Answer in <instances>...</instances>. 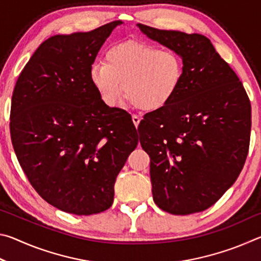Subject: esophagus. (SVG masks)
<instances>
[{
    "instance_id": "obj_1",
    "label": "esophagus",
    "mask_w": 261,
    "mask_h": 261,
    "mask_svg": "<svg viewBox=\"0 0 261 261\" xmlns=\"http://www.w3.org/2000/svg\"><path fill=\"white\" fill-rule=\"evenodd\" d=\"M132 122H134V124L136 127H138L139 123H140V117L137 116V115H132Z\"/></svg>"
}]
</instances>
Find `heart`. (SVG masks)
Here are the masks:
<instances>
[{
    "mask_svg": "<svg viewBox=\"0 0 261 261\" xmlns=\"http://www.w3.org/2000/svg\"><path fill=\"white\" fill-rule=\"evenodd\" d=\"M105 60L92 64L90 81L108 107H115L125 94L139 109L158 112L182 87L184 62L175 50L129 40L110 47Z\"/></svg>",
    "mask_w": 261,
    "mask_h": 261,
    "instance_id": "b5f03b06",
    "label": "heart"
}]
</instances>
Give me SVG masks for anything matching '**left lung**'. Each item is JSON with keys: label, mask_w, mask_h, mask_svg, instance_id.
<instances>
[{"label": "left lung", "mask_w": 261, "mask_h": 261, "mask_svg": "<svg viewBox=\"0 0 261 261\" xmlns=\"http://www.w3.org/2000/svg\"><path fill=\"white\" fill-rule=\"evenodd\" d=\"M137 26L184 62L177 95L145 115L138 126L141 147L151 158L153 200L174 215L205 211L235 183L245 163L249 96L205 35Z\"/></svg>", "instance_id": "obj_1"}]
</instances>
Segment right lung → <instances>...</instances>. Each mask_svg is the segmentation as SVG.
<instances>
[{
  "label": "right lung",
  "instance_id": "obj_1",
  "mask_svg": "<svg viewBox=\"0 0 261 261\" xmlns=\"http://www.w3.org/2000/svg\"><path fill=\"white\" fill-rule=\"evenodd\" d=\"M115 20L90 32L54 35L26 63L11 98L10 134L30 183L67 213L108 210L138 134L125 110L103 103L90 69Z\"/></svg>",
  "mask_w": 261,
  "mask_h": 261
}]
</instances>
